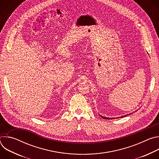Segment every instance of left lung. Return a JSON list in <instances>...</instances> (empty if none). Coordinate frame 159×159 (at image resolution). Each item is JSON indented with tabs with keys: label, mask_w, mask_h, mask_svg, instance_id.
<instances>
[{
	"label": "left lung",
	"mask_w": 159,
	"mask_h": 159,
	"mask_svg": "<svg viewBox=\"0 0 159 159\" xmlns=\"http://www.w3.org/2000/svg\"><path fill=\"white\" fill-rule=\"evenodd\" d=\"M130 114H131V113H130ZM130 114H128V115H130ZM99 116L101 117V118H102L103 119H106V120H110V119H111V118H107V117H104V116H101V115H99ZM127 116V115H125V116H120V117H119V118H123V117H125V116Z\"/></svg>",
	"instance_id": "left-lung-1"
}]
</instances>
